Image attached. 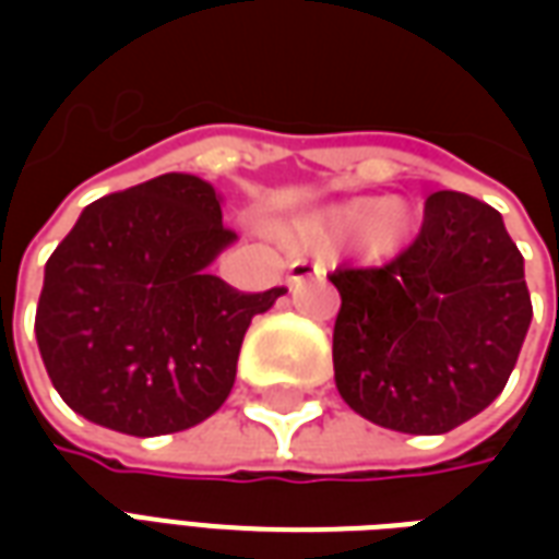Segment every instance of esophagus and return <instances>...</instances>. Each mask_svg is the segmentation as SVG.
<instances>
[{
	"label": "esophagus",
	"instance_id": "obj_1",
	"mask_svg": "<svg viewBox=\"0 0 559 559\" xmlns=\"http://www.w3.org/2000/svg\"><path fill=\"white\" fill-rule=\"evenodd\" d=\"M323 275V269L317 266V263H308V260H293L290 269H287V284L290 287H299L302 281L320 278Z\"/></svg>",
	"mask_w": 559,
	"mask_h": 559
}]
</instances>
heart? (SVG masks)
<instances>
[{
  "label": "heart",
  "mask_w": 559,
  "mask_h": 559,
  "mask_svg": "<svg viewBox=\"0 0 559 559\" xmlns=\"http://www.w3.org/2000/svg\"><path fill=\"white\" fill-rule=\"evenodd\" d=\"M413 224L416 218L407 203L359 197L299 221L293 230V242L314 251H335L350 239H359L365 257L386 260L411 242Z\"/></svg>",
  "instance_id": "obj_1"
}]
</instances>
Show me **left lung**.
Masks as SVG:
<instances>
[{
  "label": "left lung",
  "instance_id": "1",
  "mask_svg": "<svg viewBox=\"0 0 559 559\" xmlns=\"http://www.w3.org/2000/svg\"><path fill=\"white\" fill-rule=\"evenodd\" d=\"M335 386L401 433H445L503 392L533 305L503 215L476 197L425 200L416 242L380 269H335Z\"/></svg>",
  "mask_w": 559,
  "mask_h": 559
}]
</instances>
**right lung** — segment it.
Returning <instances> with one entry per match:
<instances>
[{
  "label": "right lung",
  "instance_id": "obj_1",
  "mask_svg": "<svg viewBox=\"0 0 559 559\" xmlns=\"http://www.w3.org/2000/svg\"><path fill=\"white\" fill-rule=\"evenodd\" d=\"M236 242L221 194L164 173L80 212L35 314L44 368L83 419L131 437L194 428L227 401L251 317L284 287L239 293L212 260Z\"/></svg>",
  "mask_w": 559,
  "mask_h": 559
}]
</instances>
